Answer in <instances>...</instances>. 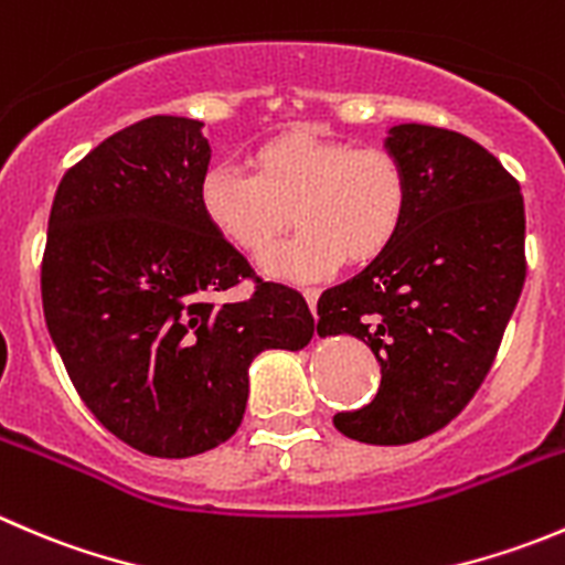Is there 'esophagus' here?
I'll return each instance as SVG.
<instances>
[{
  "label": "esophagus",
  "instance_id": "34e87169",
  "mask_svg": "<svg viewBox=\"0 0 565 565\" xmlns=\"http://www.w3.org/2000/svg\"><path fill=\"white\" fill-rule=\"evenodd\" d=\"M303 298H306V303H309V309L315 311V309H317V298H320V289L306 287V289H303Z\"/></svg>",
  "mask_w": 565,
  "mask_h": 565
}]
</instances>
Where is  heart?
Returning <instances> with one entry per match:
<instances>
[{
	"mask_svg": "<svg viewBox=\"0 0 565 565\" xmlns=\"http://www.w3.org/2000/svg\"><path fill=\"white\" fill-rule=\"evenodd\" d=\"M248 162L250 173L206 171L199 204L210 226L250 256L265 254L292 217L300 232L265 259L276 278L315 281L342 262L366 265L394 243L408 212L403 162L377 146L353 149L292 129L256 146Z\"/></svg>",
	"mask_w": 565,
	"mask_h": 565,
	"instance_id": "b5f03b06",
	"label": "heart"
}]
</instances>
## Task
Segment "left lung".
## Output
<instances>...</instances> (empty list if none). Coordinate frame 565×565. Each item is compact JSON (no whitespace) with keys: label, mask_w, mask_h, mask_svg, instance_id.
Listing matches in <instances>:
<instances>
[{"label":"left lung","mask_w":565,"mask_h":565,"mask_svg":"<svg viewBox=\"0 0 565 565\" xmlns=\"http://www.w3.org/2000/svg\"><path fill=\"white\" fill-rule=\"evenodd\" d=\"M408 177L394 243L359 276L322 292L317 333H350L381 364L372 403L333 416L364 445H411L456 419L500 350L522 295L524 201L494 154L458 131L388 129Z\"/></svg>","instance_id":"obj_1"}]
</instances>
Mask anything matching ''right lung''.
Returning <instances> with one entry per match:
<instances>
[{
	"label": "right lung",
	"instance_id": "right-lung-1",
	"mask_svg": "<svg viewBox=\"0 0 565 565\" xmlns=\"http://www.w3.org/2000/svg\"><path fill=\"white\" fill-rule=\"evenodd\" d=\"M201 120L154 115L115 131L60 182L41 265L46 328L82 403L157 458L215 450L239 428L248 366L300 350L315 317L262 281L199 204ZM245 277L255 295H222Z\"/></svg>",
	"mask_w": 565,
	"mask_h": 565
}]
</instances>
